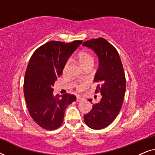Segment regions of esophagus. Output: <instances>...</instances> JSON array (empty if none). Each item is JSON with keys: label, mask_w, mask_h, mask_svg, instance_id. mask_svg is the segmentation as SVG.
<instances>
[{"label": "esophagus", "mask_w": 155, "mask_h": 155, "mask_svg": "<svg viewBox=\"0 0 155 155\" xmlns=\"http://www.w3.org/2000/svg\"><path fill=\"white\" fill-rule=\"evenodd\" d=\"M83 100H84V99L82 98V97H80V96L77 97V99H76V101H77V102H80V101H82Z\"/></svg>", "instance_id": "esophagus-1"}]
</instances>
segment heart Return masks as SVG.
<instances>
[{
    "instance_id": "obj_1",
    "label": "heart",
    "mask_w": 155,
    "mask_h": 155,
    "mask_svg": "<svg viewBox=\"0 0 155 155\" xmlns=\"http://www.w3.org/2000/svg\"><path fill=\"white\" fill-rule=\"evenodd\" d=\"M78 58L79 60V62L80 64L82 65V66L83 68H86L87 66H92L93 63H94V57L92 56V54H90V53L87 51H80L78 53ZM70 63V61L67 60L65 61L64 65H63V72L66 71V70L68 67V65ZM89 85V83L87 81H84V80H82V81H78L76 82L75 84H74V87H75L76 90L79 92H81V91L84 90V89L87 88Z\"/></svg>"
}]
</instances>
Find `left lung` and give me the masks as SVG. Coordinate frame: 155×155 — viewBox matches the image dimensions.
<instances>
[{
  "mask_svg": "<svg viewBox=\"0 0 155 155\" xmlns=\"http://www.w3.org/2000/svg\"><path fill=\"white\" fill-rule=\"evenodd\" d=\"M82 45L94 50L99 58L94 82L98 83L95 92L101 95L100 101L84 116V120L89 128L100 130L109 126L119 114L126 92V76L118 52L105 39L87 40ZM88 100L92 103V99Z\"/></svg>",
  "mask_w": 155,
  "mask_h": 155,
  "instance_id": "obj_1",
  "label": "left lung"
}]
</instances>
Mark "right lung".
I'll use <instances>...</instances> for the list:
<instances>
[{"label":"right lung","instance_id":"1","mask_svg":"<svg viewBox=\"0 0 155 155\" xmlns=\"http://www.w3.org/2000/svg\"><path fill=\"white\" fill-rule=\"evenodd\" d=\"M82 42L48 41L38 48L29 60L23 86L25 98L31 117L42 128H58L65 109L76 100L75 95L68 93L54 96L53 86L62 74L65 61Z\"/></svg>","mask_w":155,"mask_h":155}]
</instances>
